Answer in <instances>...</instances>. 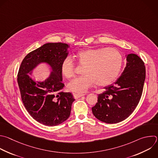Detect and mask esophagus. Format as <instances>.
<instances>
[{"label":"esophagus","instance_id":"34e87169","mask_svg":"<svg viewBox=\"0 0 158 158\" xmlns=\"http://www.w3.org/2000/svg\"><path fill=\"white\" fill-rule=\"evenodd\" d=\"M85 95L84 94H80V93H73V96L75 98H79L82 96Z\"/></svg>","mask_w":158,"mask_h":158}]
</instances>
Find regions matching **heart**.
Returning <instances> with one entry per match:
<instances>
[{
	"mask_svg": "<svg viewBox=\"0 0 158 158\" xmlns=\"http://www.w3.org/2000/svg\"><path fill=\"white\" fill-rule=\"evenodd\" d=\"M79 63L84 65L82 76L76 78L68 85L72 92H84L95 82L98 86L111 84L120 71L123 59L120 52L114 48H87L76 55ZM61 71L67 79L75 75L74 64L71 58H66L61 63Z\"/></svg>",
	"mask_w": 158,
	"mask_h": 158,
	"instance_id": "obj_1",
	"label": "heart"
}]
</instances>
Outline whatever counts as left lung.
Returning <instances> with one entry per match:
<instances>
[{"mask_svg":"<svg viewBox=\"0 0 158 158\" xmlns=\"http://www.w3.org/2000/svg\"><path fill=\"white\" fill-rule=\"evenodd\" d=\"M126 58V67L120 77L103 88L92 108L94 115L101 122L117 123L125 120L141 98L146 77L144 63L135 54H129Z\"/></svg>","mask_w":158,"mask_h":158,"instance_id":"1","label":"left lung"}]
</instances>
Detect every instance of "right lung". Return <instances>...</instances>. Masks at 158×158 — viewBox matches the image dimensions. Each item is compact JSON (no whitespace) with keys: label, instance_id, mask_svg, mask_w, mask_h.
<instances>
[{"label":"right lung","instance_id":"right-lung-1","mask_svg":"<svg viewBox=\"0 0 158 158\" xmlns=\"http://www.w3.org/2000/svg\"><path fill=\"white\" fill-rule=\"evenodd\" d=\"M69 46L62 43H48L30 52L22 61L17 82L25 107L39 123L53 127L66 121L70 115L74 98L71 92H62V61L68 55ZM46 63L51 68L44 81L36 82L31 75L38 65Z\"/></svg>","mask_w":158,"mask_h":158}]
</instances>
